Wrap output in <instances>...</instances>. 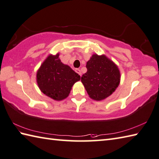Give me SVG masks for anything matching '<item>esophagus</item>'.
I'll return each mask as SVG.
<instances>
[{
  "label": "esophagus",
  "mask_w": 159,
  "mask_h": 159,
  "mask_svg": "<svg viewBox=\"0 0 159 159\" xmlns=\"http://www.w3.org/2000/svg\"><path fill=\"white\" fill-rule=\"evenodd\" d=\"M75 72H76L77 73H78L80 76L82 75V72H81V70L80 69H78V68H77V69H75Z\"/></svg>",
  "instance_id": "1"
}]
</instances>
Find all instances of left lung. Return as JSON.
I'll return each instance as SVG.
<instances>
[{
  "label": "left lung",
  "instance_id": "1",
  "mask_svg": "<svg viewBox=\"0 0 159 159\" xmlns=\"http://www.w3.org/2000/svg\"><path fill=\"white\" fill-rule=\"evenodd\" d=\"M86 73L81 81L89 97L102 100L109 97L118 87L120 79L118 68L106 56L93 55L86 63Z\"/></svg>",
  "mask_w": 159,
  "mask_h": 159
}]
</instances>
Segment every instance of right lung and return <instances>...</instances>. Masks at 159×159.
I'll return each mask as SVG.
<instances>
[{
  "instance_id": "obj_1",
  "label": "right lung",
  "mask_w": 159,
  "mask_h": 159,
  "mask_svg": "<svg viewBox=\"0 0 159 159\" xmlns=\"http://www.w3.org/2000/svg\"><path fill=\"white\" fill-rule=\"evenodd\" d=\"M59 55H50L37 74V84L41 91L55 100L67 98L72 86L80 80V76L70 67L62 64Z\"/></svg>"
}]
</instances>
